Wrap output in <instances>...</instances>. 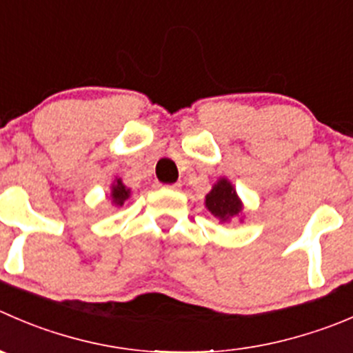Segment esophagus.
<instances>
[{
	"label": "esophagus",
	"instance_id": "1",
	"mask_svg": "<svg viewBox=\"0 0 353 353\" xmlns=\"http://www.w3.org/2000/svg\"><path fill=\"white\" fill-rule=\"evenodd\" d=\"M163 188H167V190H179L181 184H179V183H176V184H165V186H163Z\"/></svg>",
	"mask_w": 353,
	"mask_h": 353
}]
</instances>
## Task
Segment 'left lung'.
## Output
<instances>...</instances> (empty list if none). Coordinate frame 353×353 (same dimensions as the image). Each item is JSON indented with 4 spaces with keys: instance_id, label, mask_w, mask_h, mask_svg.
I'll return each mask as SVG.
<instances>
[{
    "instance_id": "left-lung-1",
    "label": "left lung",
    "mask_w": 353,
    "mask_h": 353,
    "mask_svg": "<svg viewBox=\"0 0 353 353\" xmlns=\"http://www.w3.org/2000/svg\"><path fill=\"white\" fill-rule=\"evenodd\" d=\"M205 205H207L208 212L221 222H228L232 217H238L243 210V203L238 198L234 186L225 177L219 179L212 186L210 193L205 196Z\"/></svg>"
}]
</instances>
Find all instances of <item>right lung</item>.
I'll return each mask as SVG.
<instances>
[{
	"label": "right lung",
	"mask_w": 353,
	"mask_h": 353,
	"mask_svg": "<svg viewBox=\"0 0 353 353\" xmlns=\"http://www.w3.org/2000/svg\"><path fill=\"white\" fill-rule=\"evenodd\" d=\"M110 196H112V203L122 207V205H124V201L131 196V190L124 186L122 179H115V183L112 184Z\"/></svg>",
	"instance_id": "right-lung-1"
}]
</instances>
